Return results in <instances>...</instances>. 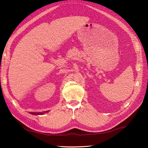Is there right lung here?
<instances>
[{
  "mask_svg": "<svg viewBox=\"0 0 148 148\" xmlns=\"http://www.w3.org/2000/svg\"><path fill=\"white\" fill-rule=\"evenodd\" d=\"M46 112H47V111L43 112H30V114H31L32 115H36V116H37V115H42L44 113H46Z\"/></svg>",
  "mask_w": 148,
  "mask_h": 148,
  "instance_id": "1",
  "label": "right lung"
}]
</instances>
